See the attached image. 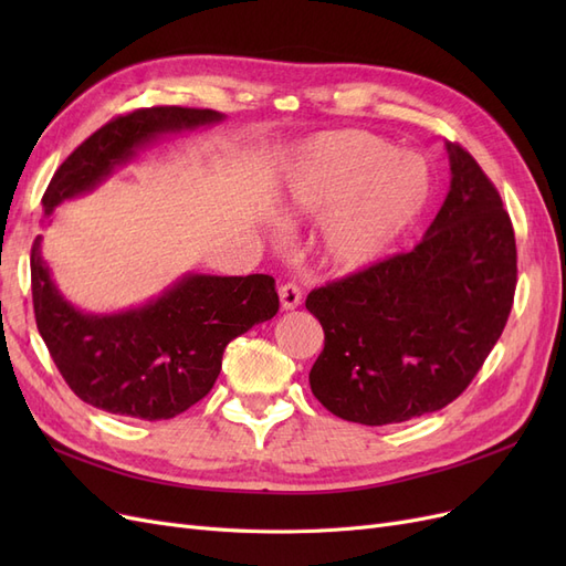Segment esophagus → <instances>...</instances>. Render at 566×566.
I'll use <instances>...</instances> for the list:
<instances>
[{"label":"esophagus","instance_id":"34e87169","mask_svg":"<svg viewBox=\"0 0 566 566\" xmlns=\"http://www.w3.org/2000/svg\"><path fill=\"white\" fill-rule=\"evenodd\" d=\"M279 297H281V310L283 312H290V310H297V306L302 304V287L297 283H283L279 287Z\"/></svg>","mask_w":566,"mask_h":566}]
</instances>
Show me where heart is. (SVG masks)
I'll return each instance as SVG.
<instances>
[{
  "mask_svg": "<svg viewBox=\"0 0 566 566\" xmlns=\"http://www.w3.org/2000/svg\"><path fill=\"white\" fill-rule=\"evenodd\" d=\"M432 198V169L378 134L331 132L304 146L283 184L287 224L323 219L321 250L333 266L380 262L416 227Z\"/></svg>",
  "mask_w": 566,
  "mask_h": 566,
  "instance_id": "1",
  "label": "heart"
}]
</instances>
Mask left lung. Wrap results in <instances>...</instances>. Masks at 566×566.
Wrapping results in <instances>:
<instances>
[{
    "label": "left lung",
    "mask_w": 566,
    "mask_h": 566,
    "mask_svg": "<svg viewBox=\"0 0 566 566\" xmlns=\"http://www.w3.org/2000/svg\"><path fill=\"white\" fill-rule=\"evenodd\" d=\"M422 241L306 297L325 342L310 373L333 416L391 424L449 406L499 342L517 285L512 221L470 153Z\"/></svg>",
    "instance_id": "1"
}]
</instances>
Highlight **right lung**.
Listing matches in <instances>:
<instances>
[{
  "label": "right lung",
  "instance_id": "right-lung-1",
  "mask_svg": "<svg viewBox=\"0 0 566 566\" xmlns=\"http://www.w3.org/2000/svg\"><path fill=\"white\" fill-rule=\"evenodd\" d=\"M210 108L158 106L111 119L82 142L51 177L42 198L49 217L63 200L94 191L113 169L165 134L210 127ZM42 235L30 252L38 331L82 401L115 416L169 420L198 403L221 370L229 342L279 312L276 281L186 273L163 295L117 314H87L67 302L42 260Z\"/></svg>",
  "mask_w": 566,
  "mask_h": 566
}]
</instances>
